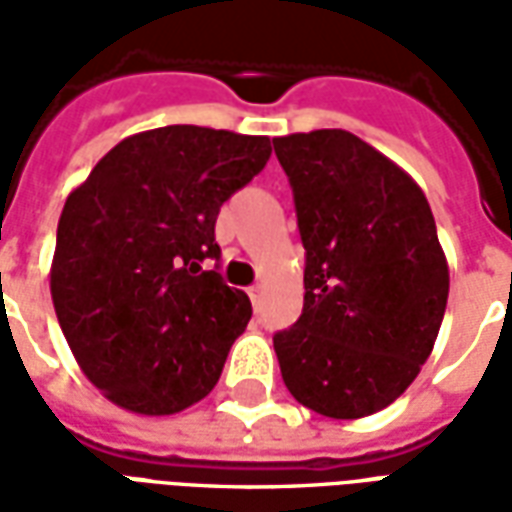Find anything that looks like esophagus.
Instances as JSON below:
<instances>
[{
  "instance_id": "esophagus-1",
  "label": "esophagus",
  "mask_w": 512,
  "mask_h": 512,
  "mask_svg": "<svg viewBox=\"0 0 512 512\" xmlns=\"http://www.w3.org/2000/svg\"><path fill=\"white\" fill-rule=\"evenodd\" d=\"M246 293H249V299H252V307H255V310H260V304H263V293H266V290H263V285H252V288L246 290Z\"/></svg>"
}]
</instances>
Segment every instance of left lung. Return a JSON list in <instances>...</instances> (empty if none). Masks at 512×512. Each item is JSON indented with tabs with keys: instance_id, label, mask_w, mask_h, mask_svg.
I'll use <instances>...</instances> for the list:
<instances>
[{
	"instance_id": "left-lung-1",
	"label": "left lung",
	"mask_w": 512,
	"mask_h": 512,
	"mask_svg": "<svg viewBox=\"0 0 512 512\" xmlns=\"http://www.w3.org/2000/svg\"><path fill=\"white\" fill-rule=\"evenodd\" d=\"M299 216L304 310L274 334L282 381L332 419L370 417L428 362L450 268L417 180L343 128L274 139Z\"/></svg>"
}]
</instances>
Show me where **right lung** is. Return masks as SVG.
Instances as JSON below:
<instances>
[{
	"label": "right lung",
	"instance_id": "1",
	"mask_svg": "<svg viewBox=\"0 0 512 512\" xmlns=\"http://www.w3.org/2000/svg\"><path fill=\"white\" fill-rule=\"evenodd\" d=\"M271 156L268 136L164 126L126 136L68 194L51 260L57 321L90 384L142 417L200 403L252 318L219 257L216 216Z\"/></svg>",
	"mask_w": 512,
	"mask_h": 512
}]
</instances>
